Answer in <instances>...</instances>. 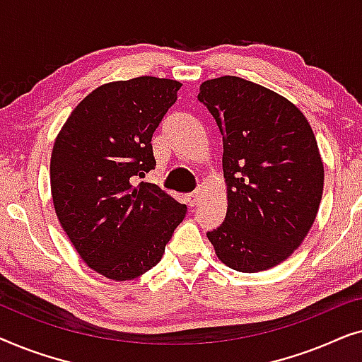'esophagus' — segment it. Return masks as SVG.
Returning <instances> with one entry per match:
<instances>
[{"instance_id":"obj_1","label":"esophagus","mask_w":362,"mask_h":362,"mask_svg":"<svg viewBox=\"0 0 362 362\" xmlns=\"http://www.w3.org/2000/svg\"><path fill=\"white\" fill-rule=\"evenodd\" d=\"M199 196H201V189L189 192V194H186V201L189 202V206H196L197 201H199Z\"/></svg>"}]
</instances>
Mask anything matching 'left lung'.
<instances>
[{"mask_svg":"<svg viewBox=\"0 0 362 362\" xmlns=\"http://www.w3.org/2000/svg\"><path fill=\"white\" fill-rule=\"evenodd\" d=\"M197 100L224 145L227 214L207 239L230 269H272L298 249L318 214L325 170L313 130L290 100L240 77L202 82Z\"/></svg>","mask_w":362,"mask_h":362,"instance_id":"1","label":"left lung"}]
</instances>
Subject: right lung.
<instances>
[{"mask_svg": "<svg viewBox=\"0 0 362 362\" xmlns=\"http://www.w3.org/2000/svg\"><path fill=\"white\" fill-rule=\"evenodd\" d=\"M181 83L143 76L97 87L74 108L51 156L54 209L77 254L110 280L155 267L187 207L151 182V138Z\"/></svg>", "mask_w": 362, "mask_h": 362, "instance_id": "add662e5", "label": "right lung"}]
</instances>
